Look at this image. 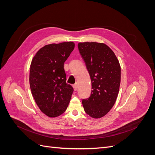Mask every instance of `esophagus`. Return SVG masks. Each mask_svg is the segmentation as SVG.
Instances as JSON below:
<instances>
[{"mask_svg": "<svg viewBox=\"0 0 155 155\" xmlns=\"http://www.w3.org/2000/svg\"><path fill=\"white\" fill-rule=\"evenodd\" d=\"M73 87H74V91H77V89H78V84H75V85H73Z\"/></svg>", "mask_w": 155, "mask_h": 155, "instance_id": "1", "label": "esophagus"}]
</instances>
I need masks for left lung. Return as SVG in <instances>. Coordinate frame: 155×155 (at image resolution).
Returning a JSON list of instances; mask_svg holds the SVG:
<instances>
[{
	"label": "left lung",
	"instance_id": "obj_1",
	"mask_svg": "<svg viewBox=\"0 0 155 155\" xmlns=\"http://www.w3.org/2000/svg\"><path fill=\"white\" fill-rule=\"evenodd\" d=\"M78 49L90 74L92 92L82 104L85 112L93 118L106 115L118 97L121 67L114 51L104 43H79Z\"/></svg>",
	"mask_w": 155,
	"mask_h": 155
}]
</instances>
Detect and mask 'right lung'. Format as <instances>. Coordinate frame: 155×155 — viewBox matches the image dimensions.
<instances>
[{
    "mask_svg": "<svg viewBox=\"0 0 155 155\" xmlns=\"http://www.w3.org/2000/svg\"><path fill=\"white\" fill-rule=\"evenodd\" d=\"M74 46L73 42L45 45L31 61L29 81L32 96L40 110L51 118L67 110L74 92L66 82L64 63Z\"/></svg>",
    "mask_w": 155,
    "mask_h": 155,
    "instance_id": "1",
    "label": "right lung"
}]
</instances>
